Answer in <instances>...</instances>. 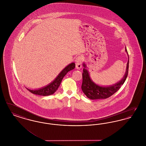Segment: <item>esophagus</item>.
I'll list each match as a JSON object with an SVG mask.
<instances>
[{
  "label": "esophagus",
  "mask_w": 146,
  "mask_h": 146,
  "mask_svg": "<svg viewBox=\"0 0 146 146\" xmlns=\"http://www.w3.org/2000/svg\"><path fill=\"white\" fill-rule=\"evenodd\" d=\"M82 57L80 56H79L76 57L75 61H76V67L77 69L79 70L82 67Z\"/></svg>",
  "instance_id": "34e87169"
}]
</instances>
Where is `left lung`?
Masks as SVG:
<instances>
[{"label":"left lung","instance_id":"obj_1","mask_svg":"<svg viewBox=\"0 0 146 146\" xmlns=\"http://www.w3.org/2000/svg\"><path fill=\"white\" fill-rule=\"evenodd\" d=\"M125 51L127 53L126 48ZM128 54V53H127ZM129 60L127 63L126 70L124 78L117 84L107 87H103L98 86L94 83L89 76V72L86 69V66L84 64L83 73V83L82 85V89L84 94L91 100L104 99L111 96L115 94L120 88L121 86L124 83L126 79L127 76L129 71Z\"/></svg>","mask_w":146,"mask_h":146}]
</instances>
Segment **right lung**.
Wrapping results in <instances>:
<instances>
[{"instance_id":"obj_1","label":"right lung","mask_w":146,"mask_h":146,"mask_svg":"<svg viewBox=\"0 0 146 146\" xmlns=\"http://www.w3.org/2000/svg\"><path fill=\"white\" fill-rule=\"evenodd\" d=\"M76 67V64L74 63H72L68 65L65 68H64L62 70V72L57 76L55 79L51 83L48 85V86L40 89L39 90H32L27 89L29 92L31 93L38 95H42V96H48L53 94L55 92L60 85V84L62 82L63 78L65 76V75L71 70H73Z\"/></svg>"}]
</instances>
